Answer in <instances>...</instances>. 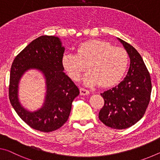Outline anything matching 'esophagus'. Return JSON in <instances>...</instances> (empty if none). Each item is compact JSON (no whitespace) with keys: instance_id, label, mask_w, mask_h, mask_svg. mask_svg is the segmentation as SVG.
Returning a JSON list of instances; mask_svg holds the SVG:
<instances>
[{"instance_id":"34e87169","label":"esophagus","mask_w":160,"mask_h":160,"mask_svg":"<svg viewBox=\"0 0 160 160\" xmlns=\"http://www.w3.org/2000/svg\"><path fill=\"white\" fill-rule=\"evenodd\" d=\"M89 93V91L86 89L84 88H80V94L81 95H87V94Z\"/></svg>"}]
</instances>
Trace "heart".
<instances>
[{
	"label": "heart",
	"mask_w": 160,
	"mask_h": 160,
	"mask_svg": "<svg viewBox=\"0 0 160 160\" xmlns=\"http://www.w3.org/2000/svg\"><path fill=\"white\" fill-rule=\"evenodd\" d=\"M62 64L72 80H79L87 66L89 71L83 78L85 84L108 87L116 84L124 76L129 64V55L123 48L94 40L80 44L76 54H64Z\"/></svg>",
	"instance_id": "1"
}]
</instances>
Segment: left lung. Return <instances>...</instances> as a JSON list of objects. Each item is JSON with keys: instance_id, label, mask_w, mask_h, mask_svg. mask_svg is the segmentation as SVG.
I'll use <instances>...</instances> for the list:
<instances>
[{"instance_id": "1", "label": "left lung", "mask_w": 160, "mask_h": 160, "mask_svg": "<svg viewBox=\"0 0 160 160\" xmlns=\"http://www.w3.org/2000/svg\"><path fill=\"white\" fill-rule=\"evenodd\" d=\"M119 40L129 54L130 68L122 82L101 93L104 105L98 118L106 126L122 130L132 126L143 117L150 101L152 82L139 52L126 42Z\"/></svg>"}]
</instances>
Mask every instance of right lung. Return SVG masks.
<instances>
[{
  "mask_svg": "<svg viewBox=\"0 0 160 160\" xmlns=\"http://www.w3.org/2000/svg\"><path fill=\"white\" fill-rule=\"evenodd\" d=\"M64 48L57 37L42 35L35 39L15 57L10 69L9 99L18 116L33 129L44 132L54 131L69 118L72 103L79 90L63 72ZM35 68L46 78V103L41 109L30 113L17 99L18 82L25 70Z\"/></svg>",
  "mask_w": 160,
  "mask_h": 160,
  "instance_id": "add662e5",
  "label": "right lung"
}]
</instances>
